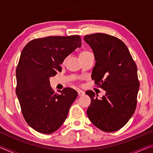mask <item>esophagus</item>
Segmentation results:
<instances>
[{
	"label": "esophagus",
	"instance_id": "esophagus-1",
	"mask_svg": "<svg viewBox=\"0 0 153 153\" xmlns=\"http://www.w3.org/2000/svg\"><path fill=\"white\" fill-rule=\"evenodd\" d=\"M77 94H78V96H83L84 95L85 93H84V92H83L82 90H77Z\"/></svg>",
	"mask_w": 153,
	"mask_h": 153
}]
</instances>
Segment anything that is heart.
<instances>
[{
  "label": "heart",
  "instance_id": "heart-1",
  "mask_svg": "<svg viewBox=\"0 0 153 153\" xmlns=\"http://www.w3.org/2000/svg\"><path fill=\"white\" fill-rule=\"evenodd\" d=\"M90 53V52H88V51H83L81 53L79 54V56H82V55H86V54Z\"/></svg>",
  "mask_w": 153,
  "mask_h": 153
}]
</instances>
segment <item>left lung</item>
I'll return each mask as SVG.
<instances>
[{
    "instance_id": "obj_1",
    "label": "left lung",
    "mask_w": 153,
    "mask_h": 153,
    "mask_svg": "<svg viewBox=\"0 0 153 153\" xmlns=\"http://www.w3.org/2000/svg\"><path fill=\"white\" fill-rule=\"evenodd\" d=\"M84 40L96 61L92 79L106 92L100 98L92 90L86 92L91 98L88 117L98 129L113 132L123 128L136 110L140 87L137 66L117 38L97 33L85 36Z\"/></svg>"
}]
</instances>
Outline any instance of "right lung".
<instances>
[{
  "instance_id": "add662e5",
  "label": "right lung",
  "mask_w": 153,
  "mask_h": 153,
  "mask_svg": "<svg viewBox=\"0 0 153 153\" xmlns=\"http://www.w3.org/2000/svg\"><path fill=\"white\" fill-rule=\"evenodd\" d=\"M78 35L48 36L28 42L21 53L16 69V94L25 120L40 133L50 134L66 120L77 92L65 88L56 94L51 77L61 71L60 65L82 46Z\"/></svg>"
}]
</instances>
